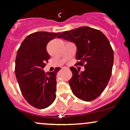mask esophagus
I'll return each mask as SVG.
<instances>
[{"mask_svg":"<svg viewBox=\"0 0 130 130\" xmlns=\"http://www.w3.org/2000/svg\"><path fill=\"white\" fill-rule=\"evenodd\" d=\"M62 70H68L69 69V68H68V67H63V68H62Z\"/></svg>","mask_w":130,"mask_h":130,"instance_id":"obj_1","label":"esophagus"}]
</instances>
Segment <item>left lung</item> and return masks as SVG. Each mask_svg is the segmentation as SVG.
Listing matches in <instances>:
<instances>
[{"label": "left lung", "mask_w": 130, "mask_h": 130, "mask_svg": "<svg viewBox=\"0 0 130 130\" xmlns=\"http://www.w3.org/2000/svg\"><path fill=\"white\" fill-rule=\"evenodd\" d=\"M63 38L76 44L77 65L85 70L79 72L72 67L69 84L79 99L90 101L98 98L108 85L114 63V53L107 37L99 30L83 26L61 33Z\"/></svg>", "instance_id": "left-lung-1"}]
</instances>
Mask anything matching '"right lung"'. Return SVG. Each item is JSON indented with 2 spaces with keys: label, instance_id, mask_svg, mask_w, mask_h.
Instances as JSON below:
<instances>
[{
  "label": "right lung",
  "instance_id": "obj_1",
  "mask_svg": "<svg viewBox=\"0 0 130 130\" xmlns=\"http://www.w3.org/2000/svg\"><path fill=\"white\" fill-rule=\"evenodd\" d=\"M60 33L37 32L30 34L18 49L15 61V74L24 98L32 106L47 108L56 98V74L44 72L43 68L50 56L46 46Z\"/></svg>",
  "mask_w": 130,
  "mask_h": 130
}]
</instances>
